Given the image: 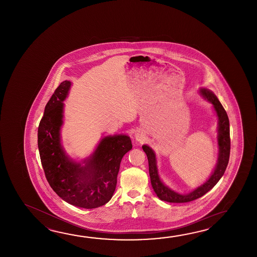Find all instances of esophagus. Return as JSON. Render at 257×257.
<instances>
[{"label":"esophagus","mask_w":257,"mask_h":257,"mask_svg":"<svg viewBox=\"0 0 257 257\" xmlns=\"http://www.w3.org/2000/svg\"><path fill=\"white\" fill-rule=\"evenodd\" d=\"M135 138H136L137 141L140 142H143V141L145 140V138L142 135V134H141V133H136V134H135Z\"/></svg>","instance_id":"obj_1"}]
</instances>
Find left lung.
Returning a JSON list of instances; mask_svg holds the SVG:
<instances>
[{
    "label": "left lung",
    "mask_w": 257,
    "mask_h": 257,
    "mask_svg": "<svg viewBox=\"0 0 257 257\" xmlns=\"http://www.w3.org/2000/svg\"><path fill=\"white\" fill-rule=\"evenodd\" d=\"M200 93L205 98L213 104L214 109L218 117V158L216 168L212 175L203 185L197 187L188 194H179L172 190L170 187L165 186L159 176L158 169L156 165V157L153 150L147 145H143L142 149L146 153L149 162V173L151 177V183L153 190L156 193L157 197L164 201L170 203H186L196 200L202 197L210 189H212L215 185L224 175V172L227 168L229 163V152H230V139H229V117L223 108L222 104L218 101V97L213 92L207 88H201Z\"/></svg>",
    "instance_id": "obj_1"
}]
</instances>
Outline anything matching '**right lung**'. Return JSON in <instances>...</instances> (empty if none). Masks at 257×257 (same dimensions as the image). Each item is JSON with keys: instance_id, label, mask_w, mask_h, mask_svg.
<instances>
[{"instance_id": "add662e5", "label": "right lung", "mask_w": 257, "mask_h": 257, "mask_svg": "<svg viewBox=\"0 0 257 257\" xmlns=\"http://www.w3.org/2000/svg\"><path fill=\"white\" fill-rule=\"evenodd\" d=\"M71 84L61 82L45 106L38 131L40 160L49 186L59 197L79 208H98L115 192L121 160L132 149L131 140L126 135L105 137L84 165L69 158L60 143V127L62 102Z\"/></svg>"}]
</instances>
